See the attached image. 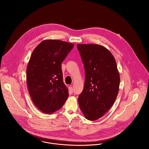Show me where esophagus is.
I'll return each mask as SVG.
<instances>
[{"instance_id":"esophagus-1","label":"esophagus","mask_w":149,"mask_h":149,"mask_svg":"<svg viewBox=\"0 0 149 149\" xmlns=\"http://www.w3.org/2000/svg\"><path fill=\"white\" fill-rule=\"evenodd\" d=\"M69 91L70 93H72L73 92V89L72 86H69Z\"/></svg>"}]
</instances>
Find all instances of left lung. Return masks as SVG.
<instances>
[{
    "label": "left lung",
    "mask_w": 149,
    "mask_h": 149,
    "mask_svg": "<svg viewBox=\"0 0 149 149\" xmlns=\"http://www.w3.org/2000/svg\"><path fill=\"white\" fill-rule=\"evenodd\" d=\"M77 47L85 73L79 104L85 118L93 121L102 117L113 104L119 89V73L113 55L105 47L77 44Z\"/></svg>",
    "instance_id": "left-lung-1"
}]
</instances>
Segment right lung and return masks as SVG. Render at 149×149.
Instances as JSON below:
<instances>
[{"instance_id": "1", "label": "right lung", "mask_w": 149, "mask_h": 149, "mask_svg": "<svg viewBox=\"0 0 149 149\" xmlns=\"http://www.w3.org/2000/svg\"><path fill=\"white\" fill-rule=\"evenodd\" d=\"M73 46L60 40H46L31 55L26 70L28 90L35 106L45 113L60 109L69 96L61 64Z\"/></svg>"}]
</instances>
